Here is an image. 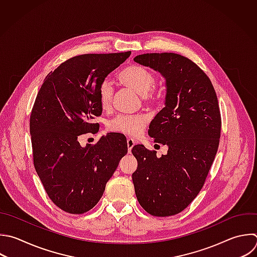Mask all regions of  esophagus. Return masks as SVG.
I'll return each mask as SVG.
<instances>
[{"mask_svg":"<svg viewBox=\"0 0 257 257\" xmlns=\"http://www.w3.org/2000/svg\"><path fill=\"white\" fill-rule=\"evenodd\" d=\"M126 143H127V150H128V153H131L132 150H133V148H134V146L137 144V142H136L134 139L128 138V139L126 140Z\"/></svg>","mask_w":257,"mask_h":257,"instance_id":"1","label":"esophagus"}]
</instances>
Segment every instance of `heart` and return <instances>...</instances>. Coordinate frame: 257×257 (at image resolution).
Segmentation results:
<instances>
[{
  "instance_id": "1",
  "label": "heart",
  "mask_w": 257,
  "mask_h": 257,
  "mask_svg": "<svg viewBox=\"0 0 257 257\" xmlns=\"http://www.w3.org/2000/svg\"><path fill=\"white\" fill-rule=\"evenodd\" d=\"M118 79L123 85L142 95L146 102H155L159 99V96L152 92L156 79L148 69L139 65L127 66L119 72ZM112 96V83L107 79L103 80L98 88V100L102 109H108L110 107ZM147 123L148 118L143 114H121L109 123V130L127 136L138 137L144 132Z\"/></svg>"
}]
</instances>
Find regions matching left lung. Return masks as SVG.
Returning a JSON list of instances; mask_svg holds the SVG:
<instances>
[{"mask_svg": "<svg viewBox=\"0 0 257 257\" xmlns=\"http://www.w3.org/2000/svg\"><path fill=\"white\" fill-rule=\"evenodd\" d=\"M134 61L161 73L166 80L165 107L149 126V136L168 152L135 146L138 168L133 183L140 205L151 215L180 213L201 191L216 156L221 117L214 87L190 59L175 53H147Z\"/></svg>", "mask_w": 257, "mask_h": 257, "instance_id": "8db88e82", "label": "left lung"}]
</instances>
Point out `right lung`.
Returning a JSON list of instances; mask_svg holds the SVG:
<instances>
[{"label":"right lung","instance_id":"right-lung-1","mask_svg":"<svg viewBox=\"0 0 257 257\" xmlns=\"http://www.w3.org/2000/svg\"><path fill=\"white\" fill-rule=\"evenodd\" d=\"M131 51L83 54L50 72L37 94L30 116L35 170L52 202L70 214H82L100 200L107 181L127 153L126 139L110 135L81 147L80 135L93 133L101 114L98 88Z\"/></svg>","mask_w":257,"mask_h":257}]
</instances>
